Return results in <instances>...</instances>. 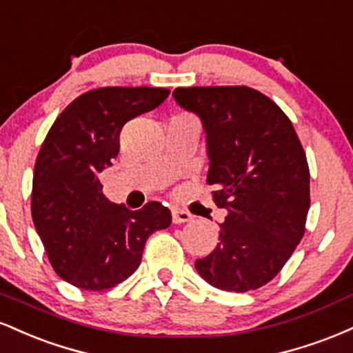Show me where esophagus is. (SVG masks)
<instances>
[{
  "label": "esophagus",
  "mask_w": 353,
  "mask_h": 353,
  "mask_svg": "<svg viewBox=\"0 0 353 353\" xmlns=\"http://www.w3.org/2000/svg\"><path fill=\"white\" fill-rule=\"evenodd\" d=\"M192 221V216L188 212V210L174 209L172 210V222L174 224H182V222H190Z\"/></svg>",
  "instance_id": "34e87169"
}]
</instances>
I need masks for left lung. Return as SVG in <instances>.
I'll return each instance as SVG.
<instances>
[{
	"instance_id": "obj_1",
	"label": "left lung",
	"mask_w": 353,
	"mask_h": 353,
	"mask_svg": "<svg viewBox=\"0 0 353 353\" xmlns=\"http://www.w3.org/2000/svg\"><path fill=\"white\" fill-rule=\"evenodd\" d=\"M172 96L201 117L208 184L217 208L228 210L219 244L197 259V272L228 292L259 289L281 272L305 232L310 172L297 132L252 88H176Z\"/></svg>"
}]
</instances>
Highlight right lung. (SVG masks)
Masks as SVG:
<instances>
[{"instance_id": "add662e5", "label": "right lung", "mask_w": 353, "mask_h": 353, "mask_svg": "<svg viewBox=\"0 0 353 353\" xmlns=\"http://www.w3.org/2000/svg\"><path fill=\"white\" fill-rule=\"evenodd\" d=\"M164 88H99L56 117L36 157L31 216L52 269L84 290H106L139 267L145 241L171 225V210H129L103 194L99 172L119 152L128 121L152 111Z\"/></svg>"}]
</instances>
